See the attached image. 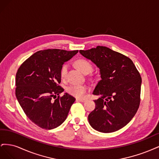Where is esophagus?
Returning <instances> with one entry per match:
<instances>
[{
	"label": "esophagus",
	"mask_w": 159,
	"mask_h": 159,
	"mask_svg": "<svg viewBox=\"0 0 159 159\" xmlns=\"http://www.w3.org/2000/svg\"><path fill=\"white\" fill-rule=\"evenodd\" d=\"M76 101H77V102L83 103V102H85V99H77Z\"/></svg>",
	"instance_id": "1"
}]
</instances>
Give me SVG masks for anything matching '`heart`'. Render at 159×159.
<instances>
[{"label":"heart","mask_w":159,"mask_h":159,"mask_svg":"<svg viewBox=\"0 0 159 159\" xmlns=\"http://www.w3.org/2000/svg\"><path fill=\"white\" fill-rule=\"evenodd\" d=\"M75 65L78 69L83 72L84 74H89L92 70V66L91 63L85 59H79L75 61ZM67 71H68V65L64 64L60 70V76L61 78H65ZM88 91V87L85 85L71 84L66 88V91L70 95H73L76 98H82Z\"/></svg>","instance_id":"obj_1"}]
</instances>
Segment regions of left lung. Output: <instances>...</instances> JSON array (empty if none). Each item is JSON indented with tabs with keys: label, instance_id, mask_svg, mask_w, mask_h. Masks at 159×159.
<instances>
[{
	"label": "left lung",
	"instance_id": "1",
	"mask_svg": "<svg viewBox=\"0 0 159 159\" xmlns=\"http://www.w3.org/2000/svg\"><path fill=\"white\" fill-rule=\"evenodd\" d=\"M80 53L99 68L102 79L93 90L99 98L94 101L89 123L99 132L118 131L129 123L139 107L140 74L131 59L109 48L98 46Z\"/></svg>",
	"mask_w": 159,
	"mask_h": 159
}]
</instances>
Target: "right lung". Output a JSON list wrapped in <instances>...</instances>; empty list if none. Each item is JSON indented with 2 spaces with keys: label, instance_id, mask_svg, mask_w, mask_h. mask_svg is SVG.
<instances>
[{
  "label": "right lung",
  "instance_id": "right-lung-1",
  "mask_svg": "<svg viewBox=\"0 0 159 159\" xmlns=\"http://www.w3.org/2000/svg\"><path fill=\"white\" fill-rule=\"evenodd\" d=\"M78 50L48 49L38 51L18 68L16 75V96L26 116L34 123L45 129L56 128L68 116L75 99L64 89L60 70ZM58 95L53 101V97Z\"/></svg>",
  "mask_w": 159,
  "mask_h": 159
}]
</instances>
